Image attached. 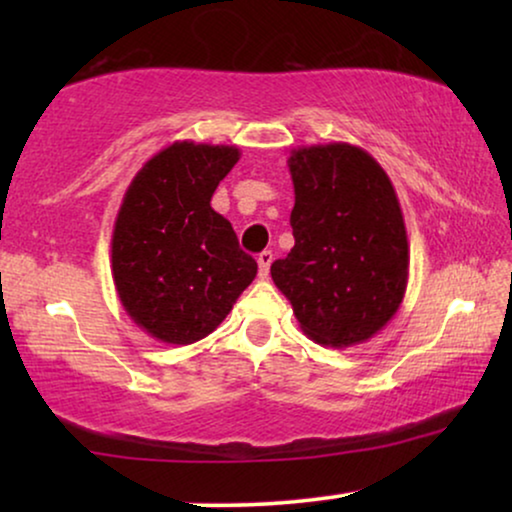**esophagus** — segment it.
Wrapping results in <instances>:
<instances>
[{"mask_svg":"<svg viewBox=\"0 0 512 512\" xmlns=\"http://www.w3.org/2000/svg\"><path fill=\"white\" fill-rule=\"evenodd\" d=\"M272 258H275V256H272V251H261V254H258V275H261L263 279L268 277Z\"/></svg>","mask_w":512,"mask_h":512,"instance_id":"34e87169","label":"esophagus"}]
</instances>
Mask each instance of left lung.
<instances>
[{
  "label": "left lung",
  "instance_id": "left-lung-1",
  "mask_svg": "<svg viewBox=\"0 0 512 512\" xmlns=\"http://www.w3.org/2000/svg\"><path fill=\"white\" fill-rule=\"evenodd\" d=\"M296 244L270 265L307 338L352 347L389 324L408 286V233L394 184L347 142L293 149Z\"/></svg>",
  "mask_w": 512,
  "mask_h": 512
}]
</instances>
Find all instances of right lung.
I'll return each instance as SVG.
<instances>
[{
    "instance_id": "add662e5",
    "label": "right lung",
    "mask_w": 512,
    "mask_h": 512,
    "mask_svg": "<svg viewBox=\"0 0 512 512\" xmlns=\"http://www.w3.org/2000/svg\"><path fill=\"white\" fill-rule=\"evenodd\" d=\"M237 160V146L174 142L123 195L111 275L130 319L167 345L207 338L256 277L230 221L209 205Z\"/></svg>"
}]
</instances>
